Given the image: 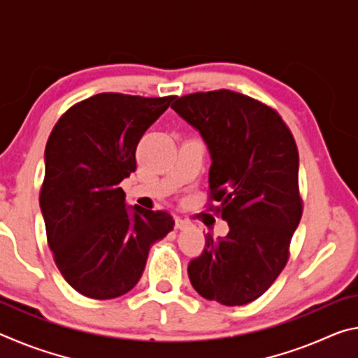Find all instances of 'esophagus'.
<instances>
[{
	"mask_svg": "<svg viewBox=\"0 0 358 358\" xmlns=\"http://www.w3.org/2000/svg\"><path fill=\"white\" fill-rule=\"evenodd\" d=\"M189 226H191V222L181 220V217H177V220H175V227H177L178 230H185V229H187Z\"/></svg>",
	"mask_w": 358,
	"mask_h": 358,
	"instance_id": "esophagus-1",
	"label": "esophagus"
}]
</instances>
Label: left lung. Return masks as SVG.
<instances>
[{
	"label": "left lung",
	"instance_id": "1",
	"mask_svg": "<svg viewBox=\"0 0 358 358\" xmlns=\"http://www.w3.org/2000/svg\"><path fill=\"white\" fill-rule=\"evenodd\" d=\"M199 131L211 157L210 197L229 224L226 237L207 235L187 275L203 299L227 306L259 299L281 273L301 217L299 151L273 108L217 90L172 104Z\"/></svg>",
	"mask_w": 358,
	"mask_h": 358
}]
</instances>
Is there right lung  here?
Wrapping results in <instances>:
<instances>
[{"mask_svg": "<svg viewBox=\"0 0 358 358\" xmlns=\"http://www.w3.org/2000/svg\"><path fill=\"white\" fill-rule=\"evenodd\" d=\"M173 96L101 93L72 106L45 145L39 205L47 241L69 286L96 300L136 286L150 248L173 230L166 211L128 207L120 183L136 171V148Z\"/></svg>", "mask_w": 358, "mask_h": 358, "instance_id": "right-lung-1", "label": "right lung"}]
</instances>
